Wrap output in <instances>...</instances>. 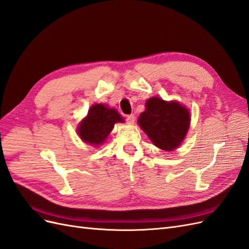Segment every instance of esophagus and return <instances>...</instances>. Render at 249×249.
Listing matches in <instances>:
<instances>
[{"mask_svg": "<svg viewBox=\"0 0 249 249\" xmlns=\"http://www.w3.org/2000/svg\"><path fill=\"white\" fill-rule=\"evenodd\" d=\"M126 122H127V124H133L135 123V116H134L133 114L127 115V116H126Z\"/></svg>", "mask_w": 249, "mask_h": 249, "instance_id": "1", "label": "esophagus"}]
</instances>
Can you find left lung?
<instances>
[{"label": "left lung", "mask_w": 249, "mask_h": 249, "mask_svg": "<svg viewBox=\"0 0 249 249\" xmlns=\"http://www.w3.org/2000/svg\"><path fill=\"white\" fill-rule=\"evenodd\" d=\"M138 124L154 144L165 152H173L185 139L190 125V113L177 101L166 102L150 97L145 103Z\"/></svg>", "instance_id": "obj_1"}]
</instances>
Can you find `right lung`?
Wrapping results in <instances>:
<instances>
[{
  "instance_id": "add662e5",
  "label": "right lung",
  "mask_w": 249,
  "mask_h": 249,
  "mask_svg": "<svg viewBox=\"0 0 249 249\" xmlns=\"http://www.w3.org/2000/svg\"><path fill=\"white\" fill-rule=\"evenodd\" d=\"M116 123H124L115 109L108 108L104 104H95L90 107L87 116L78 126L80 138L94 146L101 145Z\"/></svg>"
}]
</instances>
